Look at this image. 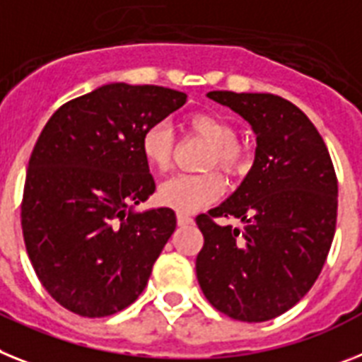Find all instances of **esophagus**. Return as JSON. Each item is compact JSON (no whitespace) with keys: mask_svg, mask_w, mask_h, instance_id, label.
Segmentation results:
<instances>
[{"mask_svg":"<svg viewBox=\"0 0 362 362\" xmlns=\"http://www.w3.org/2000/svg\"><path fill=\"white\" fill-rule=\"evenodd\" d=\"M176 223H178V226H186V224L193 223V218H191L187 214H182V211H178V214H176Z\"/></svg>","mask_w":362,"mask_h":362,"instance_id":"esophagus-1","label":"esophagus"}]
</instances>
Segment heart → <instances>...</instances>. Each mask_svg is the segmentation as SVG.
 Listing matches in <instances>:
<instances>
[{
  "label": "heart",
  "instance_id": "heart-1",
  "mask_svg": "<svg viewBox=\"0 0 362 362\" xmlns=\"http://www.w3.org/2000/svg\"><path fill=\"white\" fill-rule=\"evenodd\" d=\"M182 129L187 134L209 144L204 169H218L226 176H238L248 171L252 153L247 144L238 138V129L232 121L217 112H191L182 119ZM141 156L153 171L165 173L171 169L175 138L165 123H154L144 130ZM223 191V182L217 173L180 175L163 182L158 189V200L167 208L182 214H193L217 199Z\"/></svg>",
  "mask_w": 362,
  "mask_h": 362
}]
</instances>
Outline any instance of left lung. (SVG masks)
I'll return each instance as SVG.
<instances>
[{
  "label": "left lung",
  "instance_id": "left-lung-1",
  "mask_svg": "<svg viewBox=\"0 0 362 362\" xmlns=\"http://www.w3.org/2000/svg\"><path fill=\"white\" fill-rule=\"evenodd\" d=\"M257 136L256 160L226 202L197 215L204 247L197 278L208 302L233 320L265 322L308 294L326 263L337 226V182L315 124L272 93L209 92ZM235 216L243 230L215 218Z\"/></svg>",
  "mask_w": 362,
  "mask_h": 362
}]
</instances>
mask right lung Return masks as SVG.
I'll return each mask as SVG.
<instances>
[{"instance_id":"right-lung-1","label":"right lung","mask_w":362,"mask_h":362,"mask_svg":"<svg viewBox=\"0 0 362 362\" xmlns=\"http://www.w3.org/2000/svg\"><path fill=\"white\" fill-rule=\"evenodd\" d=\"M186 97L153 84H106L60 106L36 139L21 230L40 284L68 311L110 317L144 293L176 215L130 208L154 193L139 141Z\"/></svg>"}]
</instances>
